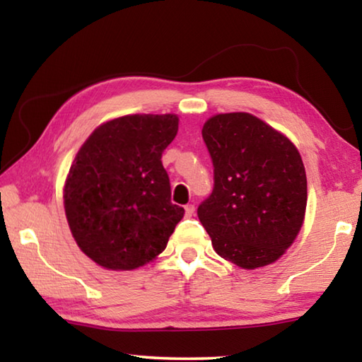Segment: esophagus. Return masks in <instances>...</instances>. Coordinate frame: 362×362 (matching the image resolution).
Masks as SVG:
<instances>
[{
	"instance_id": "34e87169",
	"label": "esophagus",
	"mask_w": 362,
	"mask_h": 362,
	"mask_svg": "<svg viewBox=\"0 0 362 362\" xmlns=\"http://www.w3.org/2000/svg\"><path fill=\"white\" fill-rule=\"evenodd\" d=\"M193 214H194V206L193 204H187L185 206V216L187 217H192Z\"/></svg>"
}]
</instances>
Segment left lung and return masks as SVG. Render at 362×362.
<instances>
[{
	"label": "left lung",
	"instance_id": "left-lung-1",
	"mask_svg": "<svg viewBox=\"0 0 362 362\" xmlns=\"http://www.w3.org/2000/svg\"><path fill=\"white\" fill-rule=\"evenodd\" d=\"M203 139L214 189L198 217L214 250L244 269L276 262L305 218L306 174L297 146L244 112L214 115L204 122Z\"/></svg>",
	"mask_w": 362,
	"mask_h": 362
}]
</instances>
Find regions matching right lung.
<instances>
[{
    "instance_id": "right-lung-1",
    "label": "right lung",
    "mask_w": 362,
    "mask_h": 362,
    "mask_svg": "<svg viewBox=\"0 0 362 362\" xmlns=\"http://www.w3.org/2000/svg\"><path fill=\"white\" fill-rule=\"evenodd\" d=\"M177 131L173 113L126 115L103 122L78 150L64 187L65 216L97 265L127 272L166 249L185 214L170 203L161 161Z\"/></svg>"
}]
</instances>
